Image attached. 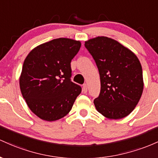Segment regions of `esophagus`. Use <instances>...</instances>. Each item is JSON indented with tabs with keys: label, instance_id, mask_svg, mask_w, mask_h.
I'll return each mask as SVG.
<instances>
[{
	"label": "esophagus",
	"instance_id": "34e87169",
	"mask_svg": "<svg viewBox=\"0 0 158 158\" xmlns=\"http://www.w3.org/2000/svg\"><path fill=\"white\" fill-rule=\"evenodd\" d=\"M83 93H87V85L86 84L83 85Z\"/></svg>",
	"mask_w": 158,
	"mask_h": 158
}]
</instances>
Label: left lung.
I'll list each match as a JSON object with an SVG mask.
<instances>
[{
  "mask_svg": "<svg viewBox=\"0 0 158 158\" xmlns=\"http://www.w3.org/2000/svg\"><path fill=\"white\" fill-rule=\"evenodd\" d=\"M100 74L101 91L94 100L106 118H122L134 110L143 90V70L131 51L117 41L98 36L85 42Z\"/></svg>",
  "mask_w": 158,
  "mask_h": 158,
  "instance_id": "8db88e82",
  "label": "left lung"
}]
</instances>
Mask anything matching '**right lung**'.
Returning <instances> with one entry per match:
<instances>
[{
  "label": "right lung",
  "mask_w": 158,
  "mask_h": 158,
  "mask_svg": "<svg viewBox=\"0 0 158 158\" xmlns=\"http://www.w3.org/2000/svg\"><path fill=\"white\" fill-rule=\"evenodd\" d=\"M80 41L55 39L33 48L27 56L19 78L23 98L41 119L52 122L72 110L81 87L71 81V61Z\"/></svg>",
  "instance_id": "1"
}]
</instances>
